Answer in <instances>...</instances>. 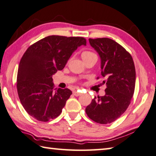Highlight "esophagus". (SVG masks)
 <instances>
[{
    "label": "esophagus",
    "instance_id": "1",
    "mask_svg": "<svg viewBox=\"0 0 156 156\" xmlns=\"http://www.w3.org/2000/svg\"><path fill=\"white\" fill-rule=\"evenodd\" d=\"M73 95H75V96H79V95H81V93L79 92V91H76V90H74Z\"/></svg>",
    "mask_w": 156,
    "mask_h": 156
}]
</instances>
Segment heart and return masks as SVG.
<instances>
[{"mask_svg": "<svg viewBox=\"0 0 156 156\" xmlns=\"http://www.w3.org/2000/svg\"><path fill=\"white\" fill-rule=\"evenodd\" d=\"M81 58L83 59V61H87L88 59L92 58L93 56H97L95 53L90 51H83L81 54Z\"/></svg>", "mask_w": 156, "mask_h": 156, "instance_id": "heart-1", "label": "heart"}]
</instances>
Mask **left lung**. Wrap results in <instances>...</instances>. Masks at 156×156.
<instances>
[{
  "label": "left lung",
  "instance_id": "1",
  "mask_svg": "<svg viewBox=\"0 0 156 156\" xmlns=\"http://www.w3.org/2000/svg\"><path fill=\"white\" fill-rule=\"evenodd\" d=\"M88 40L101 58V75L107 78L103 81L107 88L104 96L92 100L86 113L98 123H111L130 104L135 88V64L130 54L114 40L107 37Z\"/></svg>",
  "mask_w": 156,
  "mask_h": 156
}]
</instances>
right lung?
I'll use <instances>...</instances> for the list:
<instances>
[{
  "instance_id": "obj_1",
  "label": "right lung",
  "mask_w": 156,
  "mask_h": 156,
  "mask_svg": "<svg viewBox=\"0 0 156 156\" xmlns=\"http://www.w3.org/2000/svg\"><path fill=\"white\" fill-rule=\"evenodd\" d=\"M86 44L82 37L50 35L28 48L19 65L16 88L26 112L37 121L58 116L72 95L68 88H54L52 76L64 68L72 54Z\"/></svg>"
}]
</instances>
